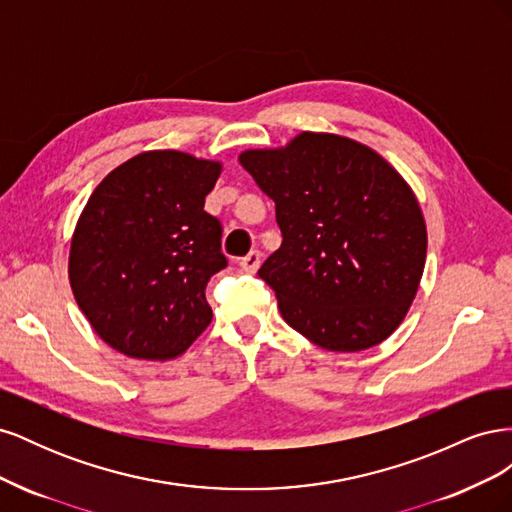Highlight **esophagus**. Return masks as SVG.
Instances as JSON below:
<instances>
[{
    "label": "esophagus",
    "instance_id": "obj_1",
    "mask_svg": "<svg viewBox=\"0 0 512 512\" xmlns=\"http://www.w3.org/2000/svg\"><path fill=\"white\" fill-rule=\"evenodd\" d=\"M260 260H262V254H260L258 250H252L250 254H245V256L239 260V265H241V269H243V271L256 273V271H258V267H260Z\"/></svg>",
    "mask_w": 512,
    "mask_h": 512
}]
</instances>
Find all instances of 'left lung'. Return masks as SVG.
I'll return each mask as SVG.
<instances>
[{
	"instance_id": "8db88e82",
	"label": "left lung",
	"mask_w": 512,
	"mask_h": 512,
	"mask_svg": "<svg viewBox=\"0 0 512 512\" xmlns=\"http://www.w3.org/2000/svg\"><path fill=\"white\" fill-rule=\"evenodd\" d=\"M241 166L275 203L280 250L258 271L294 331L331 352L384 342L421 282L427 230L408 183L376 151L303 132Z\"/></svg>"
}]
</instances>
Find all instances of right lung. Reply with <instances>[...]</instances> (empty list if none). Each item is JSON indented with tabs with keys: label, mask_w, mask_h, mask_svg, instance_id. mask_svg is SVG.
<instances>
[{
	"label": "right lung",
	"mask_w": 512,
	"mask_h": 512,
	"mask_svg": "<svg viewBox=\"0 0 512 512\" xmlns=\"http://www.w3.org/2000/svg\"><path fill=\"white\" fill-rule=\"evenodd\" d=\"M220 162L147 151L108 173L70 245L74 299L104 342L166 361L211 322L205 290L228 260L222 224L205 211Z\"/></svg>",
	"instance_id": "obj_1"
}]
</instances>
